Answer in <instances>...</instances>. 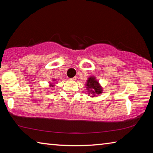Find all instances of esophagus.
Segmentation results:
<instances>
[{
  "instance_id": "1",
  "label": "esophagus",
  "mask_w": 153,
  "mask_h": 153,
  "mask_svg": "<svg viewBox=\"0 0 153 153\" xmlns=\"http://www.w3.org/2000/svg\"><path fill=\"white\" fill-rule=\"evenodd\" d=\"M71 80H76V77H72V78H71Z\"/></svg>"
}]
</instances>
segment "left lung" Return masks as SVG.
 Instances as JSON below:
<instances>
[{"instance_id":"8db88e82","label":"left lung","mask_w":153,"mask_h":153,"mask_svg":"<svg viewBox=\"0 0 153 153\" xmlns=\"http://www.w3.org/2000/svg\"><path fill=\"white\" fill-rule=\"evenodd\" d=\"M86 86L88 90V92H91V94L93 95L100 94L102 93V90L101 87L94 77H90L88 79ZM91 97H94V96H91Z\"/></svg>"}]
</instances>
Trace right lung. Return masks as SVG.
Here are the masks:
<instances>
[{"label":"right lung","instance_id":"add662e5","mask_svg":"<svg viewBox=\"0 0 153 153\" xmlns=\"http://www.w3.org/2000/svg\"><path fill=\"white\" fill-rule=\"evenodd\" d=\"M51 86L53 87V85H51Z\"/></svg>","mask_w":153,"mask_h":153}]
</instances>
